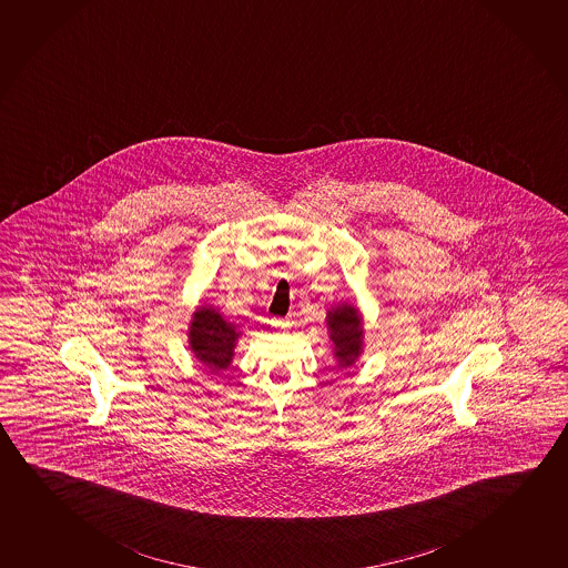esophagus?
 <instances>
[{"label": "esophagus", "instance_id": "1", "mask_svg": "<svg viewBox=\"0 0 568 568\" xmlns=\"http://www.w3.org/2000/svg\"><path fill=\"white\" fill-rule=\"evenodd\" d=\"M288 322L285 321H272V326H275V328H285Z\"/></svg>", "mask_w": 568, "mask_h": 568}]
</instances>
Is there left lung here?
<instances>
[{"mask_svg":"<svg viewBox=\"0 0 568 568\" xmlns=\"http://www.w3.org/2000/svg\"><path fill=\"white\" fill-rule=\"evenodd\" d=\"M334 357L339 367H352L363 352V324L359 311L349 303L337 305L326 316Z\"/></svg>","mask_w":568,"mask_h":568,"instance_id":"8db88e82","label":"left lung"}]
</instances>
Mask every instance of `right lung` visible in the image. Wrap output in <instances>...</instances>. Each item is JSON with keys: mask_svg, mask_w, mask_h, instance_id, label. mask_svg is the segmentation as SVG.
<instances>
[{"mask_svg": "<svg viewBox=\"0 0 568 568\" xmlns=\"http://www.w3.org/2000/svg\"><path fill=\"white\" fill-rule=\"evenodd\" d=\"M239 336V328L224 321L222 314L214 311L213 306H199L193 313L190 347L206 369L219 373L231 367Z\"/></svg>", "mask_w": 568, "mask_h": 568, "instance_id": "add662e5", "label": "right lung"}]
</instances>
